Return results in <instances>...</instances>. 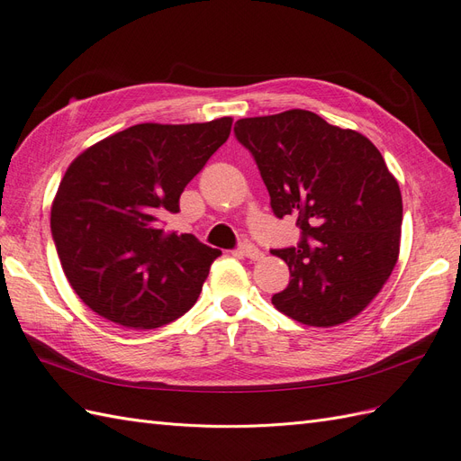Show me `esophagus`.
I'll return each mask as SVG.
<instances>
[{
	"label": "esophagus",
	"mask_w": 461,
	"mask_h": 461,
	"mask_svg": "<svg viewBox=\"0 0 461 461\" xmlns=\"http://www.w3.org/2000/svg\"><path fill=\"white\" fill-rule=\"evenodd\" d=\"M239 254H240L242 258L252 259V261H259V259H263V252H261V249H258L254 244H244V246H240Z\"/></svg>",
	"instance_id": "34e87169"
}]
</instances>
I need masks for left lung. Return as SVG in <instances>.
<instances>
[{
    "mask_svg": "<svg viewBox=\"0 0 461 461\" xmlns=\"http://www.w3.org/2000/svg\"><path fill=\"white\" fill-rule=\"evenodd\" d=\"M276 217L294 215L298 248L273 249L290 269L273 305L302 325L337 327L364 312L400 254L402 194L375 144L305 109L236 121Z\"/></svg>",
    "mask_w": 461,
    "mask_h": 461,
    "instance_id": "left-lung-1",
    "label": "left lung"
}]
</instances>
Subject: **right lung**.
<instances>
[{
    "label": "right lung",
    "instance_id": "right-lung-1",
    "mask_svg": "<svg viewBox=\"0 0 461 461\" xmlns=\"http://www.w3.org/2000/svg\"><path fill=\"white\" fill-rule=\"evenodd\" d=\"M232 119L142 122L73 159L51 203V234L67 281L100 317L158 329L196 303L221 249L167 232L178 198L227 142Z\"/></svg>",
    "mask_w": 461,
    "mask_h": 461
}]
</instances>
